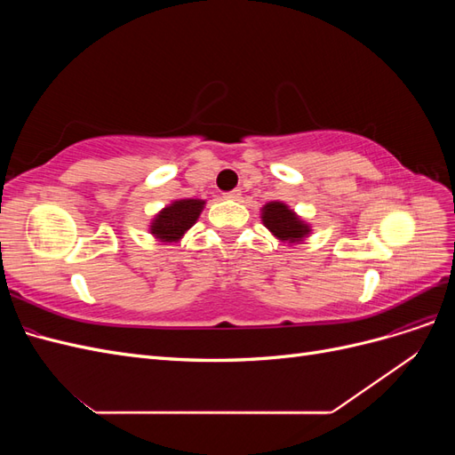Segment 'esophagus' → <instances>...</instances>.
<instances>
[{"instance_id": "obj_1", "label": "esophagus", "mask_w": 455, "mask_h": 455, "mask_svg": "<svg viewBox=\"0 0 455 455\" xmlns=\"http://www.w3.org/2000/svg\"><path fill=\"white\" fill-rule=\"evenodd\" d=\"M224 197L229 199V201H239L241 199V189H231V191H228V194H224Z\"/></svg>"}]
</instances>
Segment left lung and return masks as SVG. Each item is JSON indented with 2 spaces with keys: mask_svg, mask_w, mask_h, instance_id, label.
<instances>
[{
  "mask_svg": "<svg viewBox=\"0 0 455 455\" xmlns=\"http://www.w3.org/2000/svg\"><path fill=\"white\" fill-rule=\"evenodd\" d=\"M261 222L273 233L275 237L283 243H301L307 235L311 228L299 220V216L291 206L281 201H269L261 209Z\"/></svg>",
  "mask_w": 455,
  "mask_h": 455,
  "instance_id": "1",
  "label": "left lung"
}]
</instances>
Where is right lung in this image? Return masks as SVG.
I'll list each match as a JSON object with an SVG mask.
<instances>
[{
    "instance_id": "right-lung-1",
    "label": "right lung",
    "mask_w": 455,
    "mask_h": 455,
    "mask_svg": "<svg viewBox=\"0 0 455 455\" xmlns=\"http://www.w3.org/2000/svg\"><path fill=\"white\" fill-rule=\"evenodd\" d=\"M203 199H178L151 220L149 233L161 243H176L184 237V233L197 222L203 212Z\"/></svg>"
}]
</instances>
